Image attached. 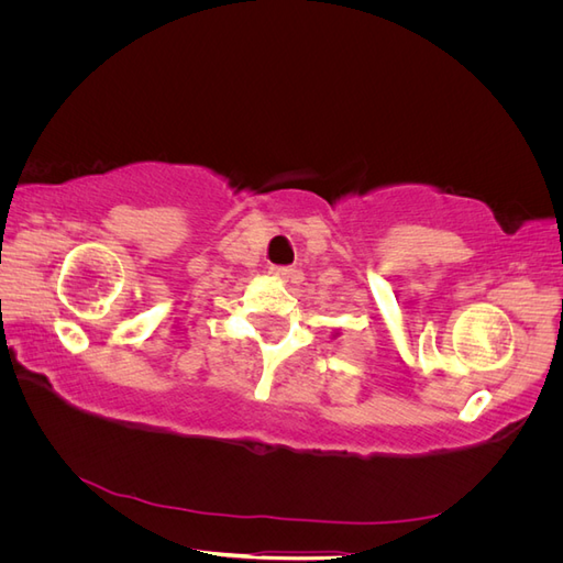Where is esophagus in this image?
<instances>
[{
    "instance_id": "obj_1",
    "label": "esophagus",
    "mask_w": 563,
    "mask_h": 563,
    "mask_svg": "<svg viewBox=\"0 0 563 563\" xmlns=\"http://www.w3.org/2000/svg\"><path fill=\"white\" fill-rule=\"evenodd\" d=\"M269 277L277 279V282H288V279H296V269L291 267H282V265H272L269 267Z\"/></svg>"
}]
</instances>
